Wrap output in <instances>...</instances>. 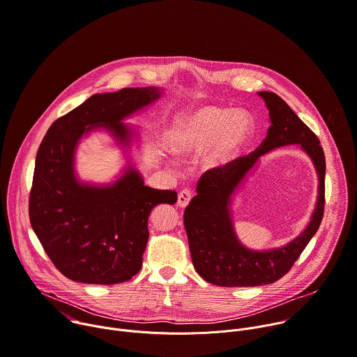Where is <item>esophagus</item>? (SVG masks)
<instances>
[{"mask_svg": "<svg viewBox=\"0 0 357 357\" xmlns=\"http://www.w3.org/2000/svg\"><path fill=\"white\" fill-rule=\"evenodd\" d=\"M192 199V192L189 189H182L178 195V206L179 207H186Z\"/></svg>", "mask_w": 357, "mask_h": 357, "instance_id": "34e87169", "label": "esophagus"}]
</instances>
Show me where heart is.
Segmentation results:
<instances>
[{"label": "heart", "instance_id": "b5f03b06", "mask_svg": "<svg viewBox=\"0 0 357 357\" xmlns=\"http://www.w3.org/2000/svg\"><path fill=\"white\" fill-rule=\"evenodd\" d=\"M254 132L252 119L245 112L203 106L179 117L169 133V149L178 155L204 150L203 162L221 168L234 161Z\"/></svg>", "mask_w": 357, "mask_h": 357}]
</instances>
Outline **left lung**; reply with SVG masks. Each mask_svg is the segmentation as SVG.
I'll return each instance as SVG.
<instances>
[{
  "mask_svg": "<svg viewBox=\"0 0 357 357\" xmlns=\"http://www.w3.org/2000/svg\"><path fill=\"white\" fill-rule=\"evenodd\" d=\"M269 109L272 125L262 144L251 154L221 168L206 171L197 182V195L183 213L189 250L196 272L222 287H254L283 278L319 228L325 206V155L318 137L273 92H258ZM298 144L311 157L319 174V197L307 228L284 248L251 252L236 238L230 220V196L259 157L275 148Z\"/></svg>",
  "mask_w": 357,
  "mask_h": 357,
  "instance_id": "obj_1",
  "label": "left lung"
}]
</instances>
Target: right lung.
I'll list each match as a JSON object with an SVG mask.
<instances>
[{
	"label": "right lung",
	"instance_id": "right-lung-1",
	"mask_svg": "<svg viewBox=\"0 0 357 357\" xmlns=\"http://www.w3.org/2000/svg\"><path fill=\"white\" fill-rule=\"evenodd\" d=\"M160 96L155 86L95 93L59 117L40 143L29 218L45 252L70 280L88 284L130 280L143 265L151 210L178 199L175 190L146 186L132 167L106 186L82 183L74 172V154L82 136L103 128L128 146L132 130L122 121Z\"/></svg>",
	"mask_w": 357,
	"mask_h": 357
}]
</instances>
